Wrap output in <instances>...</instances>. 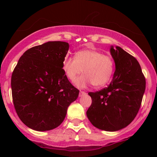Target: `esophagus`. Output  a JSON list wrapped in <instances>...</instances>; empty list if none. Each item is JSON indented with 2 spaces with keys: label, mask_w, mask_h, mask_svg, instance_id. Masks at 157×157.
<instances>
[{
  "label": "esophagus",
  "mask_w": 157,
  "mask_h": 157,
  "mask_svg": "<svg viewBox=\"0 0 157 157\" xmlns=\"http://www.w3.org/2000/svg\"><path fill=\"white\" fill-rule=\"evenodd\" d=\"M85 94H86V93L85 92V91H80V94H79V96L82 97V96H83V95H85Z\"/></svg>",
  "instance_id": "34e87169"
}]
</instances>
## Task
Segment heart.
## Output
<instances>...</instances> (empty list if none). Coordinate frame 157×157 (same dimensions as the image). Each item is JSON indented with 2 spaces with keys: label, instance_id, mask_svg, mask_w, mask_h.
Returning <instances> with one entry per match:
<instances>
[{
  "label": "heart",
  "instance_id": "b5f03b06",
  "mask_svg": "<svg viewBox=\"0 0 157 157\" xmlns=\"http://www.w3.org/2000/svg\"><path fill=\"white\" fill-rule=\"evenodd\" d=\"M63 69L71 82H75L81 72L84 74L77 80L80 89L92 84L102 87L109 82L114 71V62L111 57L94 49L78 51L75 57H66L63 61Z\"/></svg>",
  "mask_w": 157,
  "mask_h": 157
}]
</instances>
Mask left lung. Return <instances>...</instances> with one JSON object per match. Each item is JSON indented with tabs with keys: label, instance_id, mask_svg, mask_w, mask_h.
I'll return each instance as SVG.
<instances>
[{
	"label": "left lung",
	"instance_id": "obj_1",
	"mask_svg": "<svg viewBox=\"0 0 157 157\" xmlns=\"http://www.w3.org/2000/svg\"><path fill=\"white\" fill-rule=\"evenodd\" d=\"M110 52L116 66L113 80L105 89L89 93L92 102L86 115L97 128L116 131L128 125L137 114L145 78L134 57L119 46H111Z\"/></svg>",
	"mask_w": 157,
	"mask_h": 157
}]
</instances>
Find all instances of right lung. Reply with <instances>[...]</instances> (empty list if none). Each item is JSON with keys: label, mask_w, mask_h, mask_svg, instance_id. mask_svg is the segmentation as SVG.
<instances>
[{"label": "right lung", "mask_w": 157, "mask_h": 157, "mask_svg": "<svg viewBox=\"0 0 157 157\" xmlns=\"http://www.w3.org/2000/svg\"><path fill=\"white\" fill-rule=\"evenodd\" d=\"M69 45L49 41L28 49L20 57L11 79L14 106L27 127L38 131L58 127L79 90L68 80L63 61Z\"/></svg>", "instance_id": "1"}]
</instances>
